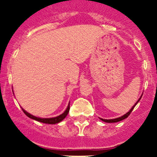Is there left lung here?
Returning <instances> with one entry per match:
<instances>
[{
    "mask_svg": "<svg viewBox=\"0 0 157 157\" xmlns=\"http://www.w3.org/2000/svg\"><path fill=\"white\" fill-rule=\"evenodd\" d=\"M141 97H142V95H141V97H140V98L138 100V101H137V102H136V103L134 104V106H133L132 108H131V109H130V110H129V112H127V113H126L125 115H123V116H122L121 117L116 118V119H112V120H105V119H101V118H100V119H101V120H102V121L105 122V123H117V122H120V121H121V120H124V119H126V118H127L129 116H130V112H132L133 109H134V107H135V105H137V104L138 103V101H139L140 100H141Z\"/></svg>",
    "mask_w": 157,
    "mask_h": 157,
    "instance_id": "1",
    "label": "left lung"
}]
</instances>
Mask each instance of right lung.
Returning <instances> with one entry per match:
<instances>
[{
  "label": "right lung",
  "instance_id": "obj_1",
  "mask_svg": "<svg viewBox=\"0 0 157 157\" xmlns=\"http://www.w3.org/2000/svg\"><path fill=\"white\" fill-rule=\"evenodd\" d=\"M13 91V90H12ZM22 110L23 112H24L25 114L27 115V116H28L29 118L32 119V120H34L36 121H38V122H41V123H47V124H56V123H59V122H61L62 120L67 116L68 114L69 110H70V102H69L68 105H67V108L66 109V110L60 114L59 116H56V117H52V118H40V117H37V116H34L33 115L30 114L29 112H27V111L24 110V109L22 108Z\"/></svg>",
  "mask_w": 157,
  "mask_h": 157
}]
</instances>
